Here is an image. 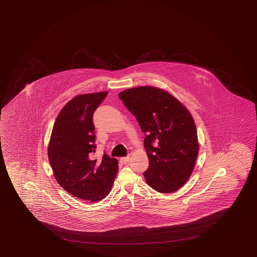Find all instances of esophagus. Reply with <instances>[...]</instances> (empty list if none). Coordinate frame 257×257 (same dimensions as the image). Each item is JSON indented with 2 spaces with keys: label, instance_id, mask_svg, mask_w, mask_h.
I'll use <instances>...</instances> for the list:
<instances>
[{
  "label": "esophagus",
  "instance_id": "1",
  "mask_svg": "<svg viewBox=\"0 0 257 257\" xmlns=\"http://www.w3.org/2000/svg\"><path fill=\"white\" fill-rule=\"evenodd\" d=\"M130 161V156H126V157H122L120 158V162L122 164H127Z\"/></svg>",
  "mask_w": 257,
  "mask_h": 257
}]
</instances>
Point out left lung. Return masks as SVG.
<instances>
[{
	"label": "left lung",
	"mask_w": 257,
	"mask_h": 257,
	"mask_svg": "<svg viewBox=\"0 0 257 257\" xmlns=\"http://www.w3.org/2000/svg\"><path fill=\"white\" fill-rule=\"evenodd\" d=\"M118 96L146 133L149 167L143 175L148 185L160 193L178 190L192 175L199 150L191 113L161 88L138 86Z\"/></svg>",
	"instance_id": "8db88e82"
}]
</instances>
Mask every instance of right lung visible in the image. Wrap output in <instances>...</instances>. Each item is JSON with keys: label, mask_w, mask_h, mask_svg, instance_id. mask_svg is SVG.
<instances>
[{"label": "right lung", "mask_w": 257, "mask_h": 257, "mask_svg": "<svg viewBox=\"0 0 257 257\" xmlns=\"http://www.w3.org/2000/svg\"><path fill=\"white\" fill-rule=\"evenodd\" d=\"M107 93H84L71 99L56 118L48 146L56 181L73 197L89 203L109 194L118 170L116 159L106 154L93 157V112Z\"/></svg>", "instance_id": "right-lung-1"}]
</instances>
